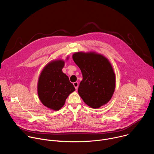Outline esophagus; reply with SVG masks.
I'll list each match as a JSON object with an SVG mask.
<instances>
[{
  "label": "esophagus",
  "mask_w": 154,
  "mask_h": 154,
  "mask_svg": "<svg viewBox=\"0 0 154 154\" xmlns=\"http://www.w3.org/2000/svg\"><path fill=\"white\" fill-rule=\"evenodd\" d=\"M73 85H74V87H75V90H77V89H78V86H79V83L77 82H74V83H73Z\"/></svg>",
  "instance_id": "1"
}]
</instances>
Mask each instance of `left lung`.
<instances>
[{
    "mask_svg": "<svg viewBox=\"0 0 154 154\" xmlns=\"http://www.w3.org/2000/svg\"><path fill=\"white\" fill-rule=\"evenodd\" d=\"M72 59L83 75L78 93L84 102L93 108L107 103L116 86L115 74L110 62L94 52H75Z\"/></svg>",
    "mask_w": 154,
    "mask_h": 154,
    "instance_id": "1",
    "label": "left lung"
}]
</instances>
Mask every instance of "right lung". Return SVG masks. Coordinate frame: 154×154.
<instances>
[{"instance_id":"obj_1","label":"right lung","mask_w":154,"mask_h":154,"mask_svg":"<svg viewBox=\"0 0 154 154\" xmlns=\"http://www.w3.org/2000/svg\"><path fill=\"white\" fill-rule=\"evenodd\" d=\"M64 63L63 60L51 61L43 68L38 79L39 99L44 105L54 111L61 108L68 96L75 91L69 77L62 71Z\"/></svg>"}]
</instances>
